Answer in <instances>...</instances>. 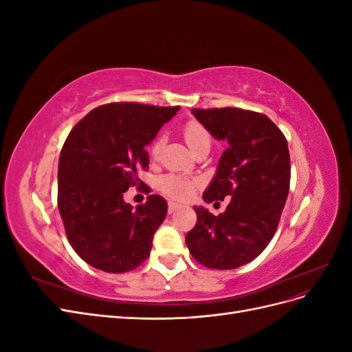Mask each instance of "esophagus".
Wrapping results in <instances>:
<instances>
[{"label": "esophagus", "mask_w": 352, "mask_h": 352, "mask_svg": "<svg viewBox=\"0 0 352 352\" xmlns=\"http://www.w3.org/2000/svg\"><path fill=\"white\" fill-rule=\"evenodd\" d=\"M180 207H182V206H180V204H177V202H173V201H168V212H170V214H172V212H173V211L179 210Z\"/></svg>", "instance_id": "34e87169"}]
</instances>
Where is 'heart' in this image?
Listing matches in <instances>:
<instances>
[{
    "instance_id": "heart-1",
    "label": "heart",
    "mask_w": 352,
    "mask_h": 352,
    "mask_svg": "<svg viewBox=\"0 0 352 352\" xmlns=\"http://www.w3.org/2000/svg\"><path fill=\"white\" fill-rule=\"evenodd\" d=\"M184 138L192 153L202 145L210 146L211 144V136L208 131L195 120L189 122L185 126ZM162 146H163V140L160 138V140H157L151 146V155L154 158L158 157L160 151H162ZM158 185H160V189H162L167 197L179 199V201H185L194 195L195 188H197V180L185 177V176H179V175H166L160 179Z\"/></svg>"
}]
</instances>
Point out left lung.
I'll return each mask as SVG.
<instances>
[{
	"label": "left lung",
	"mask_w": 352,
	"mask_h": 352,
	"mask_svg": "<svg viewBox=\"0 0 352 352\" xmlns=\"http://www.w3.org/2000/svg\"><path fill=\"white\" fill-rule=\"evenodd\" d=\"M192 114L216 140L228 142L202 199L219 204L232 198L219 216L194 207L197 225L185 241L206 267L236 269L258 257L278 229L291 182L287 141L261 113L226 107Z\"/></svg>",
	"instance_id": "obj_1"
}]
</instances>
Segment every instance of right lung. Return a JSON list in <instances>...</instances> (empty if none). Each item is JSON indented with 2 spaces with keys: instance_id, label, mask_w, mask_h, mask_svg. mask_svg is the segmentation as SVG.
<instances>
[{
  "instance_id": "right-lung-1",
  "label": "right lung",
  "mask_w": 352,
  "mask_h": 352,
  "mask_svg": "<svg viewBox=\"0 0 352 352\" xmlns=\"http://www.w3.org/2000/svg\"><path fill=\"white\" fill-rule=\"evenodd\" d=\"M179 107L138 102L104 104L70 131L58 160V210L72 248L92 267L131 272L148 258L167 202L148 195L133 208L123 199L150 158L145 146Z\"/></svg>"
}]
</instances>
